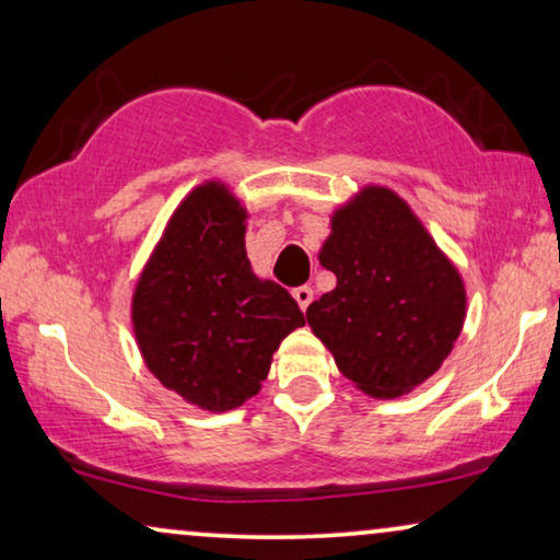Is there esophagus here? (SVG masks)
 <instances>
[{
    "instance_id": "esophagus-1",
    "label": "esophagus",
    "mask_w": 560,
    "mask_h": 560,
    "mask_svg": "<svg viewBox=\"0 0 560 560\" xmlns=\"http://www.w3.org/2000/svg\"><path fill=\"white\" fill-rule=\"evenodd\" d=\"M293 298L298 301V305H301V311H305L313 301V288L311 285H301L293 290Z\"/></svg>"
}]
</instances>
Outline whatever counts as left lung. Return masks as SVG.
<instances>
[{
    "label": "left lung",
    "mask_w": 560,
    "mask_h": 560,
    "mask_svg": "<svg viewBox=\"0 0 560 560\" xmlns=\"http://www.w3.org/2000/svg\"><path fill=\"white\" fill-rule=\"evenodd\" d=\"M320 265L336 288L305 316L343 377L397 397L439 370L462 334L464 282L402 198L366 188L336 211Z\"/></svg>",
    "instance_id": "obj_1"
}]
</instances>
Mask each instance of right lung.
<instances>
[{
	"instance_id": "obj_1",
	"label": "right lung",
	"mask_w": 560,
	"mask_h": 560,
	"mask_svg": "<svg viewBox=\"0 0 560 560\" xmlns=\"http://www.w3.org/2000/svg\"><path fill=\"white\" fill-rule=\"evenodd\" d=\"M132 324L167 389L224 412L259 393L280 341L305 316L285 288L252 272L244 209L209 183L173 213L137 282Z\"/></svg>"
}]
</instances>
